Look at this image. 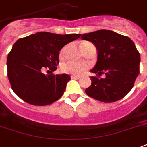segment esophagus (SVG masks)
<instances>
[{
    "mask_svg": "<svg viewBox=\"0 0 147 147\" xmlns=\"http://www.w3.org/2000/svg\"><path fill=\"white\" fill-rule=\"evenodd\" d=\"M80 77L79 76H75V75H72L71 76V79H79Z\"/></svg>",
    "mask_w": 147,
    "mask_h": 147,
    "instance_id": "obj_1",
    "label": "esophagus"
}]
</instances>
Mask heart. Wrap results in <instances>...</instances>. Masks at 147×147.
<instances>
[{"label": "heart", "instance_id": "obj_1", "mask_svg": "<svg viewBox=\"0 0 147 147\" xmlns=\"http://www.w3.org/2000/svg\"><path fill=\"white\" fill-rule=\"evenodd\" d=\"M88 44H91L90 42L88 41H84V42L81 43V48L82 51L84 50V48L86 47ZM65 51H66V47H64L61 49L59 51V57L60 59L64 58V55H65ZM88 69V66L86 64H81V63H67L63 64L60 67L61 72L63 74H68L75 75V76H79V75L82 74L83 73L85 72L87 69Z\"/></svg>", "mask_w": 147, "mask_h": 147}]
</instances>
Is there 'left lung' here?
I'll return each instance as SVG.
<instances>
[{
  "instance_id": "left-lung-1",
  "label": "left lung",
  "mask_w": 147,
  "mask_h": 147,
  "mask_svg": "<svg viewBox=\"0 0 147 147\" xmlns=\"http://www.w3.org/2000/svg\"><path fill=\"white\" fill-rule=\"evenodd\" d=\"M92 42L98 50L96 66L91 72L92 84L85 92L103 102H113L124 98L133 88L140 74V55L128 37L108 30L83 34L81 37ZM105 73L106 78L100 75Z\"/></svg>"
}]
</instances>
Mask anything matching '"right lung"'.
<instances>
[{"label": "right lung", "mask_w": 147, "mask_h": 147, "mask_svg": "<svg viewBox=\"0 0 147 147\" xmlns=\"http://www.w3.org/2000/svg\"><path fill=\"white\" fill-rule=\"evenodd\" d=\"M81 36L39 32L18 40L7 59V77L14 92L34 106L57 101L70 77L66 74L46 76L42 70L46 68L52 73L57 69L61 49Z\"/></svg>", "instance_id": "right-lung-1"}]
</instances>
